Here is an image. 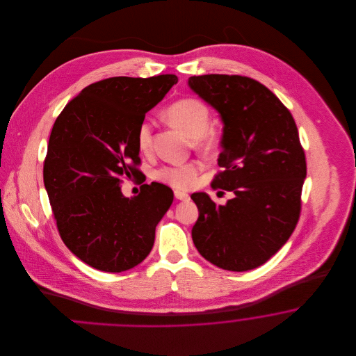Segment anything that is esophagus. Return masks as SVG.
<instances>
[{
	"instance_id": "1",
	"label": "esophagus",
	"mask_w": 356,
	"mask_h": 356,
	"mask_svg": "<svg viewBox=\"0 0 356 356\" xmlns=\"http://www.w3.org/2000/svg\"><path fill=\"white\" fill-rule=\"evenodd\" d=\"M175 197H176L177 200H181V202H186V200H189L188 193H186V192H181V191H175Z\"/></svg>"
}]
</instances>
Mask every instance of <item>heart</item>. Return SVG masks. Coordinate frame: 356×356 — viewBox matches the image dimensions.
Here are the masks:
<instances>
[{
    "instance_id": "b5f03b06",
    "label": "heart",
    "mask_w": 356,
    "mask_h": 356,
    "mask_svg": "<svg viewBox=\"0 0 356 356\" xmlns=\"http://www.w3.org/2000/svg\"><path fill=\"white\" fill-rule=\"evenodd\" d=\"M164 118L170 125L188 136L196 149L208 152L218 143L216 134L208 128L209 112L203 102L195 99H184L172 104ZM137 145L141 152H148L152 147V127L143 121L137 129ZM199 172L196 163H186L164 167L157 172V177L177 189H186L193 184Z\"/></svg>"
}]
</instances>
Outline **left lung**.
Wrapping results in <instances>:
<instances>
[{"instance_id":"1","label":"left lung","mask_w":356,"mask_h":356,"mask_svg":"<svg viewBox=\"0 0 356 356\" xmlns=\"http://www.w3.org/2000/svg\"><path fill=\"white\" fill-rule=\"evenodd\" d=\"M188 86L222 122V168L213 188L235 196L216 205L205 192L191 199L199 219L192 240L199 254L227 271L264 264L292 235L300 215L305 156L292 115L268 88L243 76L204 74Z\"/></svg>"}]
</instances>
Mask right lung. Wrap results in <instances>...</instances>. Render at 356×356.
Wrapping results in <instances>:
<instances>
[{"label": "right lung", "instance_id": "1", "mask_svg": "<svg viewBox=\"0 0 356 356\" xmlns=\"http://www.w3.org/2000/svg\"><path fill=\"white\" fill-rule=\"evenodd\" d=\"M176 83L175 74L102 80L84 88L53 125L44 186L63 241L96 270L140 264L173 202L164 184H144L129 199L121 183L141 173L137 129Z\"/></svg>", "mask_w": 356, "mask_h": 356}]
</instances>
